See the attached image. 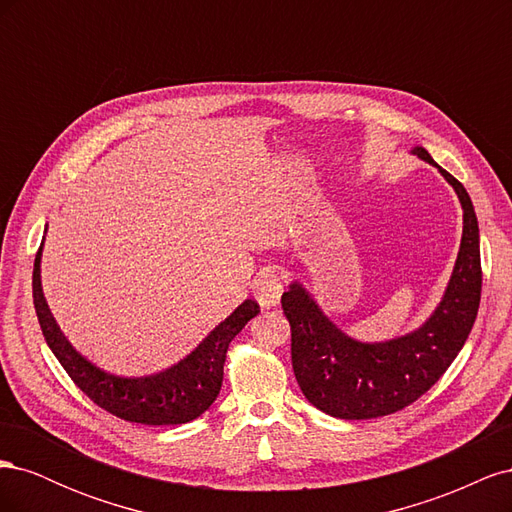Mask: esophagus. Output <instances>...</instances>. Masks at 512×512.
<instances>
[{
	"instance_id": "34e87169",
	"label": "esophagus",
	"mask_w": 512,
	"mask_h": 512,
	"mask_svg": "<svg viewBox=\"0 0 512 512\" xmlns=\"http://www.w3.org/2000/svg\"><path fill=\"white\" fill-rule=\"evenodd\" d=\"M282 282L280 275H277L273 269H262L256 280H254V297L262 307H275L280 303L282 297Z\"/></svg>"
}]
</instances>
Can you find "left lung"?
<instances>
[{"mask_svg":"<svg viewBox=\"0 0 512 512\" xmlns=\"http://www.w3.org/2000/svg\"><path fill=\"white\" fill-rule=\"evenodd\" d=\"M412 153L440 170L463 209L455 269L433 314L412 333L367 344L337 329L299 282L282 294L292 333V369L303 395L318 410L346 421L393 414L425 395L455 361L478 314L483 271L472 200L425 147H412Z\"/></svg>","mask_w":512,"mask_h":512,"instance_id":"obj_1","label":"left lung"}]
</instances>
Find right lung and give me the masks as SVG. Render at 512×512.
Instances as JSON below:
<instances>
[{
    "mask_svg": "<svg viewBox=\"0 0 512 512\" xmlns=\"http://www.w3.org/2000/svg\"><path fill=\"white\" fill-rule=\"evenodd\" d=\"M40 260L42 245L34 262V307L46 344L72 382L94 404L130 423L181 425L209 410L222 389L228 344L260 312L258 303L247 299L177 365L153 376L123 378L85 359L61 333L44 299Z\"/></svg>",
    "mask_w": 512,
    "mask_h": 512,
    "instance_id": "1",
    "label": "right lung"
}]
</instances>
